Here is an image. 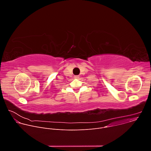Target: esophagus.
<instances>
[{
	"label": "esophagus",
	"mask_w": 151,
	"mask_h": 151,
	"mask_svg": "<svg viewBox=\"0 0 151 151\" xmlns=\"http://www.w3.org/2000/svg\"><path fill=\"white\" fill-rule=\"evenodd\" d=\"M79 76H75V78H79Z\"/></svg>",
	"instance_id": "obj_1"
}]
</instances>
